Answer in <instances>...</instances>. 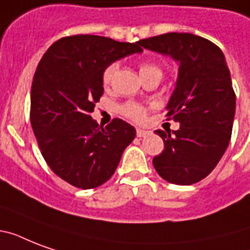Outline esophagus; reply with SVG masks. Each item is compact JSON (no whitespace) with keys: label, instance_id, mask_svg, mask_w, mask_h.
<instances>
[{"label":"esophagus","instance_id":"esophagus-1","mask_svg":"<svg viewBox=\"0 0 250 250\" xmlns=\"http://www.w3.org/2000/svg\"><path fill=\"white\" fill-rule=\"evenodd\" d=\"M136 135L137 137H146L150 135V131H145V129H141V128H137L136 129Z\"/></svg>","mask_w":250,"mask_h":250}]
</instances>
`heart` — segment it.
<instances>
[{
  "mask_svg": "<svg viewBox=\"0 0 250 250\" xmlns=\"http://www.w3.org/2000/svg\"><path fill=\"white\" fill-rule=\"evenodd\" d=\"M117 63H111L104 70V74H102V83H104V85L107 86L111 83V79H113L114 74L117 71ZM149 71L161 72V68L158 67V66H156V64L149 63V62H144V63L140 64V74H144V72ZM121 110L125 117L129 118V119H132V121L143 122L145 119V109L141 105L136 104V102H128V104H125V105L122 106Z\"/></svg>",
  "mask_w": 250,
  "mask_h": 250,
  "instance_id": "1",
  "label": "heart"
}]
</instances>
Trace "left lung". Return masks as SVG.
Wrapping results in <instances>:
<instances>
[{
  "label": "left lung",
  "instance_id": "left-lung-1",
  "mask_svg": "<svg viewBox=\"0 0 250 250\" xmlns=\"http://www.w3.org/2000/svg\"><path fill=\"white\" fill-rule=\"evenodd\" d=\"M140 45L179 63L166 110L180 127L172 132L154 131L165 150L153 158V165L168 183L190 186L214 170L232 133L236 97L225 54L192 33H165L140 40Z\"/></svg>",
  "mask_w": 250,
  "mask_h": 250
}]
</instances>
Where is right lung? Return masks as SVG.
Masks as SVG:
<instances>
[{
    "label": "right lung",
    "mask_w": 250,
    "mask_h": 250,
    "mask_svg": "<svg viewBox=\"0 0 250 250\" xmlns=\"http://www.w3.org/2000/svg\"><path fill=\"white\" fill-rule=\"evenodd\" d=\"M141 52L140 41L78 35L56 41L41 58L31 89V125L46 164L74 187L107 182L136 136L127 122L117 118L101 127L90 113L104 94V70Z\"/></svg>",
    "instance_id": "obj_1"
}]
</instances>
